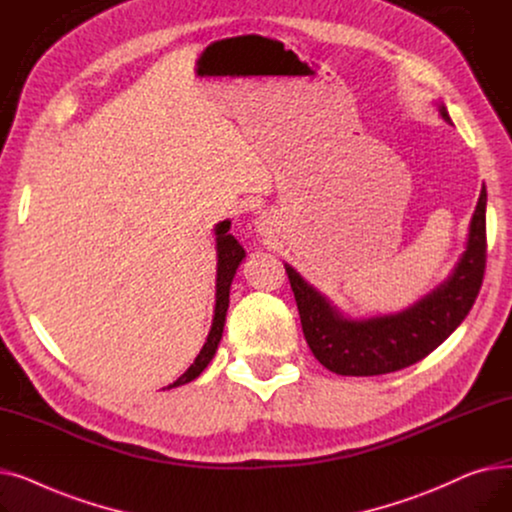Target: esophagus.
<instances>
[{
	"label": "esophagus",
	"mask_w": 512,
	"mask_h": 512,
	"mask_svg": "<svg viewBox=\"0 0 512 512\" xmlns=\"http://www.w3.org/2000/svg\"><path fill=\"white\" fill-rule=\"evenodd\" d=\"M259 226H261V228H263V222H259Z\"/></svg>",
	"instance_id": "1"
}]
</instances>
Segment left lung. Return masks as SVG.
<instances>
[{"label": "left lung", "mask_w": 512, "mask_h": 512, "mask_svg": "<svg viewBox=\"0 0 512 512\" xmlns=\"http://www.w3.org/2000/svg\"><path fill=\"white\" fill-rule=\"evenodd\" d=\"M438 112L452 124L446 105ZM486 184L469 224L467 245L450 276L407 309L348 317L290 263L286 274L297 299L303 334L315 359L338 375H382L425 359L471 311L486 270Z\"/></svg>", "instance_id": "8db88e82"}]
</instances>
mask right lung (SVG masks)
<instances>
[{
	"label": "right lung",
	"instance_id": "obj_1",
	"mask_svg": "<svg viewBox=\"0 0 512 512\" xmlns=\"http://www.w3.org/2000/svg\"><path fill=\"white\" fill-rule=\"evenodd\" d=\"M228 230H230V220L215 224V228H213V232H215V255H218V276H215V307H213V321H211L207 340L201 348V353L197 355L195 363L188 367L174 384H170L168 390L176 388V386H184L188 382H193L195 378H199L201 371L213 359L215 351H218V344L222 340L224 326H226L228 305H230V286H232V280H234L238 265L242 263V259L247 257L245 249L240 247V242L232 234H228Z\"/></svg>",
	"mask_w": 512,
	"mask_h": 512
}]
</instances>
